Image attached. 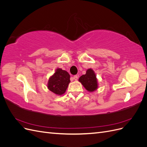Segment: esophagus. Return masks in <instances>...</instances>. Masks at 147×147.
<instances>
[{"label":"esophagus","instance_id":"1","mask_svg":"<svg viewBox=\"0 0 147 147\" xmlns=\"http://www.w3.org/2000/svg\"><path fill=\"white\" fill-rule=\"evenodd\" d=\"M78 76H77V75H74V77H73V78L75 80H77L78 79Z\"/></svg>","mask_w":147,"mask_h":147}]
</instances>
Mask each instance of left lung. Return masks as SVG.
<instances>
[{"instance_id":"left-lung-1","label":"left lung","mask_w":147,"mask_h":147,"mask_svg":"<svg viewBox=\"0 0 147 147\" xmlns=\"http://www.w3.org/2000/svg\"><path fill=\"white\" fill-rule=\"evenodd\" d=\"M80 82L83 86L88 91L92 92L97 88V81L96 75L92 69H88L85 75H83L80 77Z\"/></svg>"}]
</instances>
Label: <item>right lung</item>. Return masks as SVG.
Masks as SVG:
<instances>
[{
    "label": "right lung",
    "instance_id": "1",
    "mask_svg": "<svg viewBox=\"0 0 147 147\" xmlns=\"http://www.w3.org/2000/svg\"><path fill=\"white\" fill-rule=\"evenodd\" d=\"M70 81V75L65 70L57 69L49 79L48 88L56 94L62 95L65 92Z\"/></svg>",
    "mask_w": 147,
    "mask_h": 147
}]
</instances>
